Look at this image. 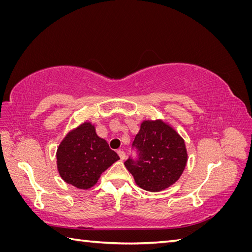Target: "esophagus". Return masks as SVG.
<instances>
[{
	"label": "esophagus",
	"instance_id": "esophagus-1",
	"mask_svg": "<svg viewBox=\"0 0 252 252\" xmlns=\"http://www.w3.org/2000/svg\"><path fill=\"white\" fill-rule=\"evenodd\" d=\"M118 155L120 156L122 161H124V159L126 158V154H125V151H123V150H119L118 151Z\"/></svg>",
	"mask_w": 252,
	"mask_h": 252
}]
</instances>
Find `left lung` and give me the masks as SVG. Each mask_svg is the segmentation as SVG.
I'll return each mask as SVG.
<instances>
[{
  "mask_svg": "<svg viewBox=\"0 0 252 252\" xmlns=\"http://www.w3.org/2000/svg\"><path fill=\"white\" fill-rule=\"evenodd\" d=\"M132 146L138 158L124 163L136 185L151 192L173 185L182 175L188 155L185 142L162 120L143 121Z\"/></svg>",
  "mask_w": 252,
  "mask_h": 252,
  "instance_id": "1",
  "label": "left lung"
}]
</instances>
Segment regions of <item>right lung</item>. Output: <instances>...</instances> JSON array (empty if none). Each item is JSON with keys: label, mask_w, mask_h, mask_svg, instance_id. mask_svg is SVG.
Returning <instances> with one entry per match:
<instances>
[{"label": "right lung", "mask_w": 252, "mask_h": 252, "mask_svg": "<svg viewBox=\"0 0 252 252\" xmlns=\"http://www.w3.org/2000/svg\"><path fill=\"white\" fill-rule=\"evenodd\" d=\"M120 157L95 132L90 122H84L66 134L57 150L58 171L67 184L88 189Z\"/></svg>", "instance_id": "add662e5"}]
</instances>
